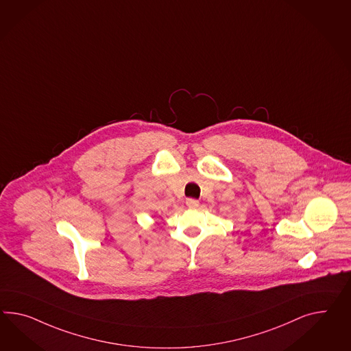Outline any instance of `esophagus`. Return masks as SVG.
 Instances as JSON below:
<instances>
[{"label":"esophagus","mask_w":351,"mask_h":351,"mask_svg":"<svg viewBox=\"0 0 351 351\" xmlns=\"http://www.w3.org/2000/svg\"><path fill=\"white\" fill-rule=\"evenodd\" d=\"M186 205L189 207V208H196L199 205V202H198L197 199H195V198H187L186 199Z\"/></svg>","instance_id":"34e87169"}]
</instances>
